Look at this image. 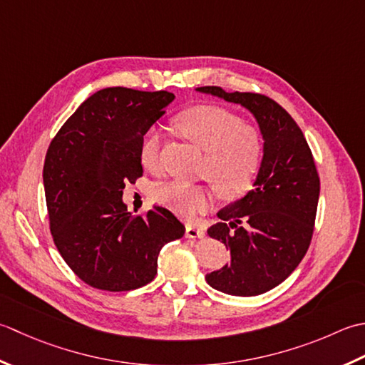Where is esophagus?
Masks as SVG:
<instances>
[{"mask_svg": "<svg viewBox=\"0 0 365 365\" xmlns=\"http://www.w3.org/2000/svg\"><path fill=\"white\" fill-rule=\"evenodd\" d=\"M205 236V230L198 228L195 225H185V237L189 240H197V237H203Z\"/></svg>", "mask_w": 365, "mask_h": 365, "instance_id": "obj_1", "label": "esophagus"}]
</instances>
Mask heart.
Listing matches in <instances>:
<instances>
[{
	"instance_id": "1",
	"label": "heart",
	"mask_w": 365,
	"mask_h": 365,
	"mask_svg": "<svg viewBox=\"0 0 365 365\" xmlns=\"http://www.w3.org/2000/svg\"><path fill=\"white\" fill-rule=\"evenodd\" d=\"M175 128L200 151L205 159L200 178L215 185H192L170 181L155 190V200L170 210L193 217L206 211L214 202L215 189L227 200L244 197L257 181L264 160L262 132L244 124L237 115L222 107L198 106L175 118ZM138 159L146 170L160 168V133L145 132L140 140Z\"/></svg>"
}]
</instances>
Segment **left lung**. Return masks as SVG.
<instances>
[{
  "mask_svg": "<svg viewBox=\"0 0 365 365\" xmlns=\"http://www.w3.org/2000/svg\"><path fill=\"white\" fill-rule=\"evenodd\" d=\"M255 115L264 138V160L255 187L224 207L207 228L230 249V264L206 274L222 293L257 296L282 284L301 263L312 241L319 197V176L307 140L288 111L258 93H227L202 86Z\"/></svg>",
  "mask_w": 365,
  "mask_h": 365,
  "instance_id": "obj_1",
  "label": "left lung"
}]
</instances>
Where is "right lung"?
<instances>
[{"instance_id": "1", "label": "right lung", "mask_w": 365, "mask_h": 365, "mask_svg": "<svg viewBox=\"0 0 365 365\" xmlns=\"http://www.w3.org/2000/svg\"><path fill=\"white\" fill-rule=\"evenodd\" d=\"M173 99L168 91L101 89L51 140L43 162L51 237L89 287L129 292L150 284L162 245L184 236V225L165 207L153 205L132 219L121 200L125 182L143 175L141 137Z\"/></svg>"}]
</instances>
